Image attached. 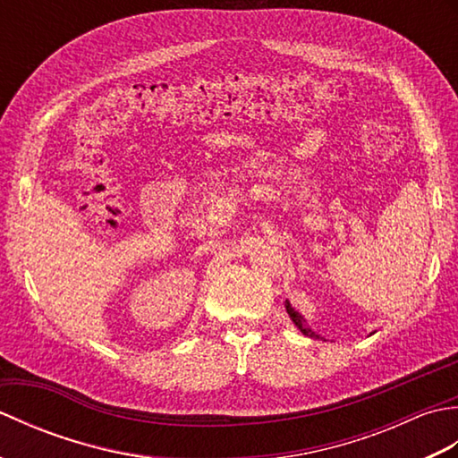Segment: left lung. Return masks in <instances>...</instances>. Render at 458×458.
I'll list each match as a JSON object with an SVG mask.
<instances>
[{
	"mask_svg": "<svg viewBox=\"0 0 458 458\" xmlns=\"http://www.w3.org/2000/svg\"><path fill=\"white\" fill-rule=\"evenodd\" d=\"M285 309H287V313H289V317H291V320H293L295 323V327L301 330V333H303L305 336H310V338H320V335H317V333H313V330H310L307 325H305V318L299 315V310H295L293 307H291V303L289 301H285Z\"/></svg>",
	"mask_w": 458,
	"mask_h": 458,
	"instance_id": "left-lung-1",
	"label": "left lung"
}]
</instances>
